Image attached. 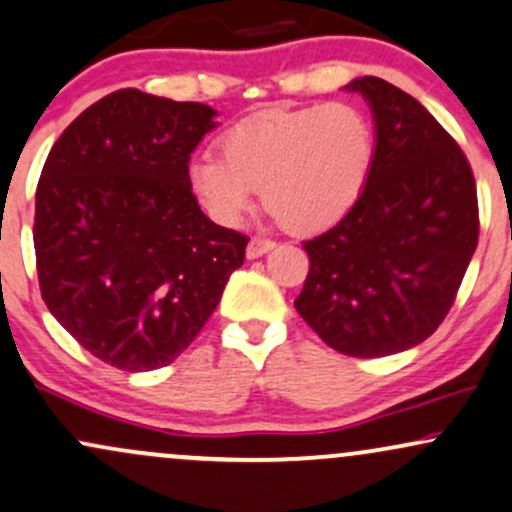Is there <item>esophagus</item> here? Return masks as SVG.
I'll return each mask as SVG.
<instances>
[{"instance_id": "obj_1", "label": "esophagus", "mask_w": 512, "mask_h": 512, "mask_svg": "<svg viewBox=\"0 0 512 512\" xmlns=\"http://www.w3.org/2000/svg\"><path fill=\"white\" fill-rule=\"evenodd\" d=\"M274 240H267V238H252L248 243V260H257V257L267 255L269 250H274Z\"/></svg>"}]
</instances>
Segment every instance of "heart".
<instances>
[{
    "label": "heart",
    "instance_id": "1",
    "mask_svg": "<svg viewBox=\"0 0 512 512\" xmlns=\"http://www.w3.org/2000/svg\"><path fill=\"white\" fill-rule=\"evenodd\" d=\"M223 156L190 161V185L223 226H236L260 187L262 204L293 233L337 223L366 187L375 132L354 103L267 110L223 134Z\"/></svg>",
    "mask_w": 512,
    "mask_h": 512
}]
</instances>
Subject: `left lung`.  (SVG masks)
I'll use <instances>...</instances> for the list:
<instances>
[{
    "instance_id": "obj_1",
    "label": "left lung",
    "mask_w": 512,
    "mask_h": 512,
    "mask_svg": "<svg viewBox=\"0 0 512 512\" xmlns=\"http://www.w3.org/2000/svg\"><path fill=\"white\" fill-rule=\"evenodd\" d=\"M344 88L373 113V168L344 219L303 243L310 272L293 305L339 354L390 356L431 337L455 303L479 240L477 185L416 98L378 76Z\"/></svg>"
}]
</instances>
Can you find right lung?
Listing matches in <instances>:
<instances>
[{
	"instance_id": "obj_1",
	"label": "right lung",
	"mask_w": 512,
	"mask_h": 512,
	"mask_svg": "<svg viewBox=\"0 0 512 512\" xmlns=\"http://www.w3.org/2000/svg\"><path fill=\"white\" fill-rule=\"evenodd\" d=\"M214 108L122 88L50 149L35 190L43 301L110 366H168L207 325L248 238L216 226L190 185Z\"/></svg>"
}]
</instances>
